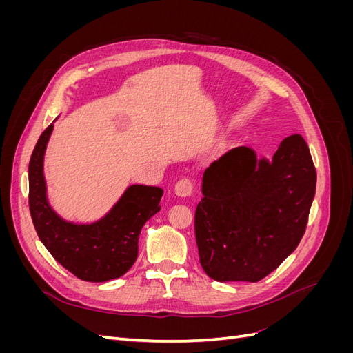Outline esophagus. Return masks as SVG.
Returning <instances> with one entry per match:
<instances>
[{"label":"esophagus","mask_w":353,"mask_h":353,"mask_svg":"<svg viewBox=\"0 0 353 353\" xmlns=\"http://www.w3.org/2000/svg\"><path fill=\"white\" fill-rule=\"evenodd\" d=\"M193 190H194V184L190 178H181V179L176 181V184H175L176 196L188 197V196L193 194Z\"/></svg>","instance_id":"1"}]
</instances>
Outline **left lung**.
I'll list each match as a JSON object with an SVG mask.
<instances>
[{"instance_id":"left-lung-1","label":"left lung","mask_w":353,"mask_h":353,"mask_svg":"<svg viewBox=\"0 0 353 353\" xmlns=\"http://www.w3.org/2000/svg\"><path fill=\"white\" fill-rule=\"evenodd\" d=\"M316 187L302 135L287 137L271 162L237 147L203 174L194 213L201 268L216 281L265 279L301 243Z\"/></svg>"}]
</instances>
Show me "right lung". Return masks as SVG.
<instances>
[{"label":"right lung","mask_w":353,"mask_h":353,"mask_svg":"<svg viewBox=\"0 0 353 353\" xmlns=\"http://www.w3.org/2000/svg\"><path fill=\"white\" fill-rule=\"evenodd\" d=\"M38 138L29 160V212L46 249L79 280L103 283L119 279L138 256V237L147 219L160 210L163 190L131 185L114 208L91 225H74L56 215L47 201L42 162L52 131Z\"/></svg>","instance_id":"add662e5"}]
</instances>
